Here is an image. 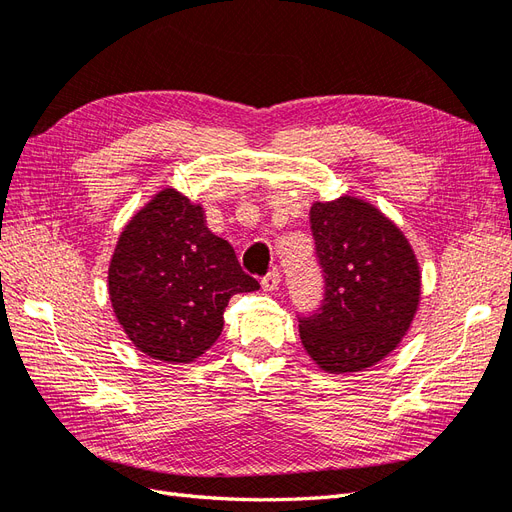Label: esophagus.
<instances>
[{
	"label": "esophagus",
	"instance_id": "34e87169",
	"mask_svg": "<svg viewBox=\"0 0 512 512\" xmlns=\"http://www.w3.org/2000/svg\"><path fill=\"white\" fill-rule=\"evenodd\" d=\"M280 271L277 269H271L265 277H262V288H265L267 292H273V290H277L280 288Z\"/></svg>",
	"mask_w": 512,
	"mask_h": 512
}]
</instances>
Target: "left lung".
<instances>
[{
    "instance_id": "8db88e82",
    "label": "left lung",
    "mask_w": 512,
    "mask_h": 512,
    "mask_svg": "<svg viewBox=\"0 0 512 512\" xmlns=\"http://www.w3.org/2000/svg\"><path fill=\"white\" fill-rule=\"evenodd\" d=\"M320 305L299 316L307 354L331 374L361 371L397 348L421 299L418 262L401 230L363 200L314 203Z\"/></svg>"
}]
</instances>
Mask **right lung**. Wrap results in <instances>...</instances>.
Returning <instances> with one entry per match:
<instances>
[{"instance_id": "obj_1", "label": "right lung", "mask_w": 512, "mask_h": 512, "mask_svg": "<svg viewBox=\"0 0 512 512\" xmlns=\"http://www.w3.org/2000/svg\"><path fill=\"white\" fill-rule=\"evenodd\" d=\"M232 245L215 237L198 205L162 190L123 228L108 294L132 344L168 363H190L220 337L232 294L258 290Z\"/></svg>"}]
</instances>
